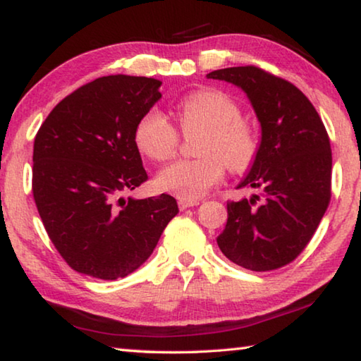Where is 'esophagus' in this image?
Segmentation results:
<instances>
[{
    "mask_svg": "<svg viewBox=\"0 0 361 361\" xmlns=\"http://www.w3.org/2000/svg\"><path fill=\"white\" fill-rule=\"evenodd\" d=\"M199 205V200H189V199H178V207L180 210H186L189 207Z\"/></svg>",
    "mask_w": 361,
    "mask_h": 361,
    "instance_id": "34e87169",
    "label": "esophagus"
}]
</instances>
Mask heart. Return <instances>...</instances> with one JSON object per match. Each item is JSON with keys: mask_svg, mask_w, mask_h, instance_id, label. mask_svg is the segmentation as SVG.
Segmentation results:
<instances>
[{"mask_svg": "<svg viewBox=\"0 0 361 361\" xmlns=\"http://www.w3.org/2000/svg\"><path fill=\"white\" fill-rule=\"evenodd\" d=\"M180 129L202 130L197 159H180L159 172L161 191L180 199H197L223 180L226 166L240 173L253 166L259 151V137L252 124L240 119L237 102L223 90L202 89L186 95L176 106ZM137 148L152 161H167L180 145V132L162 111L151 108L138 119L133 132Z\"/></svg>", "mask_w": 361, "mask_h": 361, "instance_id": "1", "label": "heart"}]
</instances>
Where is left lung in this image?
<instances>
[{
  "label": "left lung",
  "instance_id": "8db88e82",
  "mask_svg": "<svg viewBox=\"0 0 361 361\" xmlns=\"http://www.w3.org/2000/svg\"><path fill=\"white\" fill-rule=\"evenodd\" d=\"M210 79L239 85L261 122V145L239 188L262 195L228 200L218 235L226 258L266 272L295 261L312 239L331 200V146L312 103L295 84L255 65L212 71Z\"/></svg>",
  "mask_w": 361,
  "mask_h": 361
}]
</instances>
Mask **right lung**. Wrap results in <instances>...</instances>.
<instances>
[{
    "label": "right lung",
    "mask_w": 361,
    "mask_h": 361,
    "mask_svg": "<svg viewBox=\"0 0 361 361\" xmlns=\"http://www.w3.org/2000/svg\"><path fill=\"white\" fill-rule=\"evenodd\" d=\"M159 87L145 76L99 78L57 103L35 137L36 209L60 256L84 276H129L178 213L169 194L121 197L148 180L133 132Z\"/></svg>",
    "instance_id": "add662e5"
}]
</instances>
